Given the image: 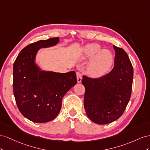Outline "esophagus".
Returning a JSON list of instances; mask_svg holds the SVG:
<instances>
[{"instance_id": "1", "label": "esophagus", "mask_w": 150, "mask_h": 150, "mask_svg": "<svg viewBox=\"0 0 150 150\" xmlns=\"http://www.w3.org/2000/svg\"><path fill=\"white\" fill-rule=\"evenodd\" d=\"M76 79H77V82L80 83L82 82V75H81L80 73L76 72Z\"/></svg>"}]
</instances>
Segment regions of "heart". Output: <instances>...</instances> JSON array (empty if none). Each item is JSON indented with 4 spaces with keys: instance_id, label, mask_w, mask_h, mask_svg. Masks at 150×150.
Here are the masks:
<instances>
[{
    "instance_id": "1",
    "label": "heart",
    "mask_w": 150,
    "mask_h": 150,
    "mask_svg": "<svg viewBox=\"0 0 150 150\" xmlns=\"http://www.w3.org/2000/svg\"><path fill=\"white\" fill-rule=\"evenodd\" d=\"M93 58L88 66V71L93 76H100L106 74L112 66L114 57L110 51L102 50L99 45L92 43L83 48V59Z\"/></svg>"
}]
</instances>
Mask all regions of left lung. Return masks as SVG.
I'll list each match as a JSON object with an SVG mask.
<instances>
[{
	"label": "left lung",
	"instance_id": "1",
	"mask_svg": "<svg viewBox=\"0 0 150 150\" xmlns=\"http://www.w3.org/2000/svg\"><path fill=\"white\" fill-rule=\"evenodd\" d=\"M114 67L109 74L92 79L83 75L84 108L91 121L105 125L120 117L129 101L133 68L126 51L113 46Z\"/></svg>",
	"mask_w": 150,
	"mask_h": 150
}]
</instances>
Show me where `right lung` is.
<instances>
[{"instance_id": "obj_1", "label": "right lung", "mask_w": 150, "mask_h": 150, "mask_svg": "<svg viewBox=\"0 0 150 150\" xmlns=\"http://www.w3.org/2000/svg\"><path fill=\"white\" fill-rule=\"evenodd\" d=\"M59 38L40 40L25 47L13 65V91L18 108L25 117L35 122L52 121L62 108V99L76 84L74 71H46L35 63L38 51L57 45Z\"/></svg>"}]
</instances>
